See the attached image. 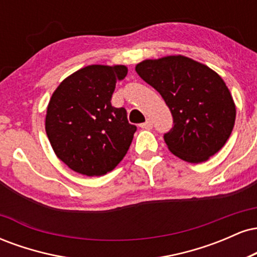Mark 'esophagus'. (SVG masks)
Segmentation results:
<instances>
[{"mask_svg":"<svg viewBox=\"0 0 257 257\" xmlns=\"http://www.w3.org/2000/svg\"><path fill=\"white\" fill-rule=\"evenodd\" d=\"M140 126L143 129H147V131H150V129H152V126H153V123H152V120L151 119H146V122L145 123H143V124H140Z\"/></svg>","mask_w":257,"mask_h":257,"instance_id":"esophagus-1","label":"esophagus"}]
</instances>
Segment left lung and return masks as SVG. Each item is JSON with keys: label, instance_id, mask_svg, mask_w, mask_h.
Segmentation results:
<instances>
[{"label": "left lung", "instance_id": "obj_1", "mask_svg": "<svg viewBox=\"0 0 257 257\" xmlns=\"http://www.w3.org/2000/svg\"><path fill=\"white\" fill-rule=\"evenodd\" d=\"M135 70L172 112L173 128L164 134L170 152L200 163L222 149L234 126L235 105L216 72L182 55L144 60Z\"/></svg>", "mask_w": 257, "mask_h": 257}]
</instances>
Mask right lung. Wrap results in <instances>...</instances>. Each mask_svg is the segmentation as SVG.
<instances>
[{"instance_id":"add662e5","label":"right lung","mask_w":257,"mask_h":257,"mask_svg":"<svg viewBox=\"0 0 257 257\" xmlns=\"http://www.w3.org/2000/svg\"><path fill=\"white\" fill-rule=\"evenodd\" d=\"M124 65H89L64 79L47 108L46 133L55 155L73 172L101 176L122 161L137 126L124 107H113L117 81Z\"/></svg>"}]
</instances>
